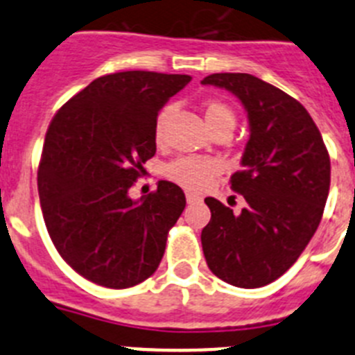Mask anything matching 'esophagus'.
<instances>
[{
  "mask_svg": "<svg viewBox=\"0 0 355 355\" xmlns=\"http://www.w3.org/2000/svg\"><path fill=\"white\" fill-rule=\"evenodd\" d=\"M199 200H200V197H197L196 193H190V192L187 193V202H188V205H196V202H199Z\"/></svg>",
  "mask_w": 355,
  "mask_h": 355,
  "instance_id": "esophagus-1",
  "label": "esophagus"
}]
</instances>
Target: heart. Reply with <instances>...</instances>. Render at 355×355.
I'll use <instances>...</instances> for the list:
<instances>
[{
    "mask_svg": "<svg viewBox=\"0 0 355 355\" xmlns=\"http://www.w3.org/2000/svg\"><path fill=\"white\" fill-rule=\"evenodd\" d=\"M202 112H205L206 124L209 130L216 131L220 128H234L236 122V115H234L233 108L225 105L224 101H216V99H209L202 105ZM172 114H174V106L167 105L163 106L158 112L155 119V140L156 144L165 142L167 137V126L171 121ZM218 171V163L211 158H196V156H188V158L175 159L171 163L165 171L167 178L174 183L181 184V187L188 188V190H200L208 184L213 174Z\"/></svg>",
    "mask_w": 355,
    "mask_h": 355,
    "instance_id": "1",
    "label": "heart"
}]
</instances>
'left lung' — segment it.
Instances as JSON below:
<instances>
[{
  "label": "left lung",
  "instance_id": "8db88e82",
  "mask_svg": "<svg viewBox=\"0 0 355 355\" xmlns=\"http://www.w3.org/2000/svg\"><path fill=\"white\" fill-rule=\"evenodd\" d=\"M229 90L249 117L250 137L231 188L245 206L233 213L206 197L202 233L209 270L238 288L270 284L293 265L318 227L331 184V159L311 115L297 99L245 72L200 81Z\"/></svg>",
  "mask_w": 355,
  "mask_h": 355
}]
</instances>
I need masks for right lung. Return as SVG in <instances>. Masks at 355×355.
<instances>
[{
    "mask_svg": "<svg viewBox=\"0 0 355 355\" xmlns=\"http://www.w3.org/2000/svg\"><path fill=\"white\" fill-rule=\"evenodd\" d=\"M188 74H106L53 117L39 165L40 208L71 268L105 288H131L155 274L168 229L187 206L171 181L133 200L130 188L156 153L155 119Z\"/></svg>",
    "mask_w": 355,
    "mask_h": 355,
    "instance_id": "add662e5",
    "label": "right lung"
}]
</instances>
